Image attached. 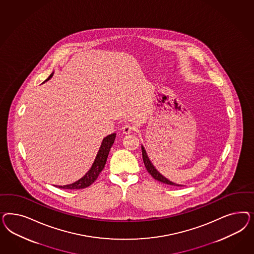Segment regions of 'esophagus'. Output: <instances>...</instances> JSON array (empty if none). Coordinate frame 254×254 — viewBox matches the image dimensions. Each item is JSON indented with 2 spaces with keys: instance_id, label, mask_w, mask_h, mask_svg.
Masks as SVG:
<instances>
[{
  "instance_id": "esophagus-1",
  "label": "esophagus",
  "mask_w": 254,
  "mask_h": 254,
  "mask_svg": "<svg viewBox=\"0 0 254 254\" xmlns=\"http://www.w3.org/2000/svg\"><path fill=\"white\" fill-rule=\"evenodd\" d=\"M133 129H134L133 126L129 123L125 124L123 127H122V131H123V133H125V134H129V133L133 131Z\"/></svg>"
}]
</instances>
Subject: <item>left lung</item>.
Segmentation results:
<instances>
[{
    "instance_id": "8db88e82",
    "label": "left lung",
    "mask_w": 254,
    "mask_h": 254,
    "mask_svg": "<svg viewBox=\"0 0 254 254\" xmlns=\"http://www.w3.org/2000/svg\"><path fill=\"white\" fill-rule=\"evenodd\" d=\"M141 152H142V159L144 162V165H145V168H146L147 171L151 174V176L155 179L156 181H159L163 184H166V185H173V186H182V185H177V184H174L172 182L169 181L168 179L162 176L161 174L156 170V169L153 166V164L150 161V159L148 158L147 156L146 152L144 150L143 146H141Z\"/></svg>"
}]
</instances>
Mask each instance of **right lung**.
Returning <instances> with one entry per match:
<instances>
[{
  "instance_id": "add662e5",
  "label": "right lung",
  "mask_w": 254,
  "mask_h": 254,
  "mask_svg": "<svg viewBox=\"0 0 254 254\" xmlns=\"http://www.w3.org/2000/svg\"><path fill=\"white\" fill-rule=\"evenodd\" d=\"M52 76H53V73H51L45 82L48 81ZM116 136V133H113V134L107 136L106 138H103L100 151L96 156V159L93 163L92 167L84 177L78 180L77 182L71 184V185L59 186V188L70 189V190H72V189H84V188H86V187L92 185L93 183L97 180V178L99 177L102 169H104V166H105L106 161H107L108 154H109V152L111 150V147L113 145V143L115 142Z\"/></svg>"
}]
</instances>
